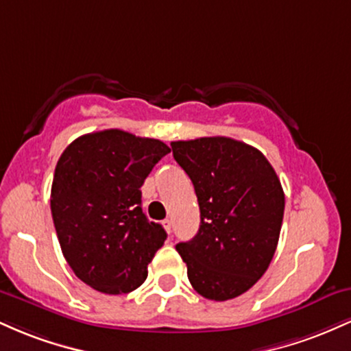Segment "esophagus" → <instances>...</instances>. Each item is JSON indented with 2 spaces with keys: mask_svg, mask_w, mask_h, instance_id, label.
<instances>
[{
  "mask_svg": "<svg viewBox=\"0 0 351 351\" xmlns=\"http://www.w3.org/2000/svg\"><path fill=\"white\" fill-rule=\"evenodd\" d=\"M163 228H165V231L168 232V234H171V229H173L171 219H165V221H163Z\"/></svg>",
  "mask_w": 351,
  "mask_h": 351,
  "instance_id": "obj_1",
  "label": "esophagus"
}]
</instances>
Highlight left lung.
Here are the masks:
<instances>
[{
  "label": "left lung",
  "mask_w": 351,
  "mask_h": 351,
  "mask_svg": "<svg viewBox=\"0 0 351 351\" xmlns=\"http://www.w3.org/2000/svg\"><path fill=\"white\" fill-rule=\"evenodd\" d=\"M198 196V234L176 244L193 289L209 300L247 292L271 264L284 217V189L257 148L228 136L171 142Z\"/></svg>",
  "instance_id": "1"
}]
</instances>
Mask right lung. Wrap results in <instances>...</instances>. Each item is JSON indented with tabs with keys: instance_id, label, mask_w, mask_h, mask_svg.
Masks as SVG:
<instances>
[{
	"instance_id": "add662e5",
	"label": "right lung",
	"mask_w": 351,
	"mask_h": 351,
	"mask_svg": "<svg viewBox=\"0 0 351 351\" xmlns=\"http://www.w3.org/2000/svg\"><path fill=\"white\" fill-rule=\"evenodd\" d=\"M170 148L128 132L79 136L60 155L51 213L67 264L95 291L119 295L147 279L167 232L142 211L145 178Z\"/></svg>"
}]
</instances>
